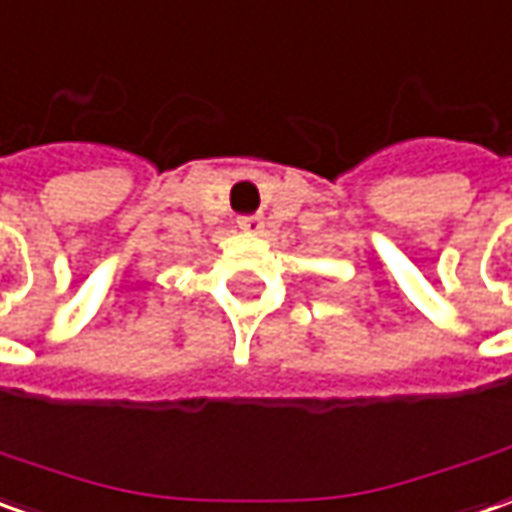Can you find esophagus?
<instances>
[{"label":"esophagus","mask_w":512,"mask_h":512,"mask_svg":"<svg viewBox=\"0 0 512 512\" xmlns=\"http://www.w3.org/2000/svg\"><path fill=\"white\" fill-rule=\"evenodd\" d=\"M262 228H264L262 216H239V231L256 236V233H262Z\"/></svg>","instance_id":"esophagus-1"}]
</instances>
